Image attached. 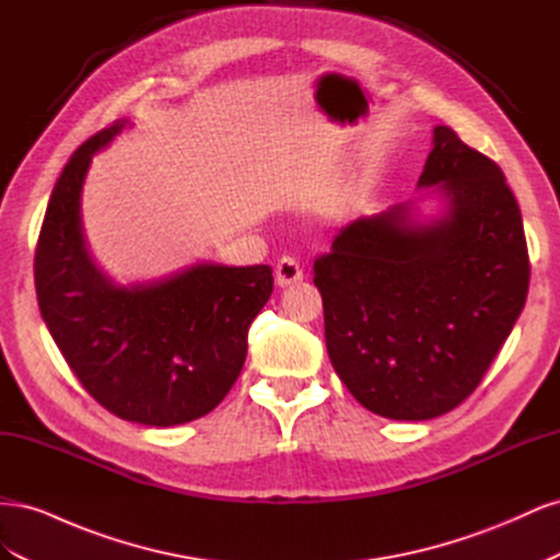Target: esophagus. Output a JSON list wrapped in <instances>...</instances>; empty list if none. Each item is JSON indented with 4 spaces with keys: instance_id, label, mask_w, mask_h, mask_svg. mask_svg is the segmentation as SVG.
<instances>
[{
    "instance_id": "obj_1",
    "label": "esophagus",
    "mask_w": 560,
    "mask_h": 560,
    "mask_svg": "<svg viewBox=\"0 0 560 560\" xmlns=\"http://www.w3.org/2000/svg\"><path fill=\"white\" fill-rule=\"evenodd\" d=\"M299 280H303V268L299 266V261L294 257H282L276 264V282L280 287H290Z\"/></svg>"
}]
</instances>
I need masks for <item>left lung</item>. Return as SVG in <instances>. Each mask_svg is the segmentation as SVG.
Returning a JSON list of instances; mask_svg holds the SVG:
<instances>
[{"label":"left lung","instance_id":"1","mask_svg":"<svg viewBox=\"0 0 560 560\" xmlns=\"http://www.w3.org/2000/svg\"><path fill=\"white\" fill-rule=\"evenodd\" d=\"M418 186L444 194V217L422 224L409 202L360 217L313 266L336 374L389 420H430L465 401L530 282L518 202L495 161L436 126Z\"/></svg>","mask_w":560,"mask_h":560}]
</instances>
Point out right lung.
Returning a JSON list of instances; mask_svg holds the SVG:
<instances>
[{"label":"right lung","mask_w":560,"mask_h":560,"mask_svg":"<svg viewBox=\"0 0 560 560\" xmlns=\"http://www.w3.org/2000/svg\"><path fill=\"white\" fill-rule=\"evenodd\" d=\"M126 124L95 132L67 161L39 231L35 284L46 327L86 393L118 418L171 428L210 413L238 381L273 270L196 264L132 287L103 276L83 243L79 198L93 154Z\"/></svg>","instance_id":"obj_1"}]
</instances>
